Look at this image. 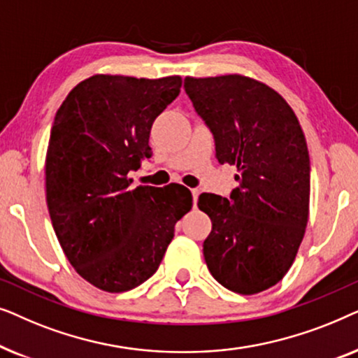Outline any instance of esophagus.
Listing matches in <instances>:
<instances>
[{
	"label": "esophagus",
	"mask_w": 358,
	"mask_h": 358,
	"mask_svg": "<svg viewBox=\"0 0 358 358\" xmlns=\"http://www.w3.org/2000/svg\"><path fill=\"white\" fill-rule=\"evenodd\" d=\"M190 192H192V200H194V207H197V200H199V194H200V190H199V189H192V190H190Z\"/></svg>",
	"instance_id": "34e87169"
}]
</instances>
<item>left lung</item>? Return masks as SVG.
<instances>
[{
    "instance_id": "obj_1",
    "label": "left lung",
    "mask_w": 358,
    "mask_h": 358,
    "mask_svg": "<svg viewBox=\"0 0 358 358\" xmlns=\"http://www.w3.org/2000/svg\"><path fill=\"white\" fill-rule=\"evenodd\" d=\"M212 131L220 164L238 168L229 197L202 194L212 220L203 257L215 280L254 295L280 282L305 236L310 155L295 112L272 87L241 75L184 80Z\"/></svg>"
}]
</instances>
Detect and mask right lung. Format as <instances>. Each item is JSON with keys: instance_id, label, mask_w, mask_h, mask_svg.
Wrapping results in <instances>:
<instances>
[{"instance_id": "right-lung-1", "label": "right lung", "mask_w": 358, "mask_h": 358, "mask_svg": "<svg viewBox=\"0 0 358 358\" xmlns=\"http://www.w3.org/2000/svg\"><path fill=\"white\" fill-rule=\"evenodd\" d=\"M180 86V76L94 75L73 87L57 110L45 159L48 213L68 261L104 292L148 280L174 224L192 208V194L182 185L131 190L127 178L153 155L151 125Z\"/></svg>"}]
</instances>
